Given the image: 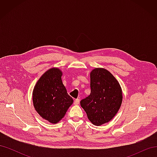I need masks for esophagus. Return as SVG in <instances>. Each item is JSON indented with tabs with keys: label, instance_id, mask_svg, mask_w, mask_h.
<instances>
[{
	"label": "esophagus",
	"instance_id": "34e87169",
	"mask_svg": "<svg viewBox=\"0 0 157 157\" xmlns=\"http://www.w3.org/2000/svg\"><path fill=\"white\" fill-rule=\"evenodd\" d=\"M79 103H80V99H75V101H74V105H78L79 104Z\"/></svg>",
	"mask_w": 157,
	"mask_h": 157
}]
</instances>
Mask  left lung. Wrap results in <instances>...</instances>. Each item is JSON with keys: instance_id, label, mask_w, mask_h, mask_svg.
<instances>
[{"instance_id": "1", "label": "left lung", "mask_w": 157, "mask_h": 157, "mask_svg": "<svg viewBox=\"0 0 157 157\" xmlns=\"http://www.w3.org/2000/svg\"><path fill=\"white\" fill-rule=\"evenodd\" d=\"M90 96L80 101L89 121L94 125L109 122L119 110L122 91L115 77L104 68H95L90 73Z\"/></svg>"}]
</instances>
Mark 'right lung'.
Listing matches in <instances>:
<instances>
[{
  "mask_svg": "<svg viewBox=\"0 0 157 157\" xmlns=\"http://www.w3.org/2000/svg\"><path fill=\"white\" fill-rule=\"evenodd\" d=\"M62 71L53 67L38 80L33 91V102L39 115L52 124L59 122L73 103L61 80Z\"/></svg>",
  "mask_w": 157,
  "mask_h": 157,
  "instance_id": "1",
  "label": "right lung"
}]
</instances>
